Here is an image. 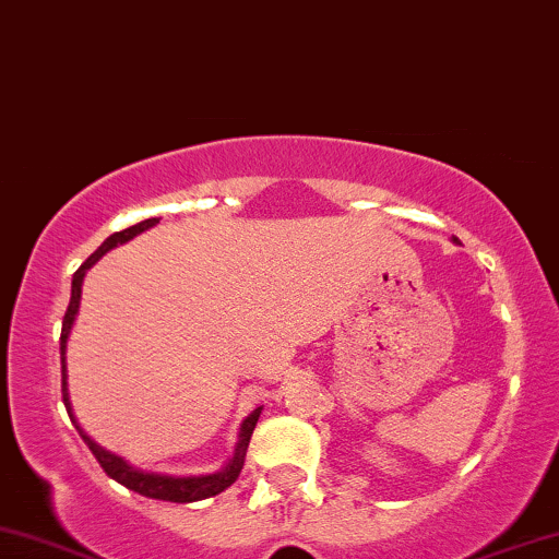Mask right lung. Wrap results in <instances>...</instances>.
<instances>
[{
    "label": "right lung",
    "mask_w": 559,
    "mask_h": 559,
    "mask_svg": "<svg viewBox=\"0 0 559 559\" xmlns=\"http://www.w3.org/2000/svg\"><path fill=\"white\" fill-rule=\"evenodd\" d=\"M158 219H145L135 226H128L123 231H116L110 234L108 239L103 241V245L95 249V252L87 257V260L80 264V270L72 274V295H70V305H68V312H64L62 318V333H60V362H62V403L64 408H68L70 420L75 424V428L83 436V441L87 443V449L93 451V456L98 459V464L103 466V472L110 476V479H116L118 484H123L126 489L131 491H139V495L148 497V499H164V501H179V504H189V501H199V499H209V497H216L219 491H224L226 487H231L234 481H237V476L241 472V466H245V456H247V449H249V439H252V431L257 426V420H260L262 408H254L252 414L245 418V424L239 428V441H237V449H234V456L229 459V464H226L222 472L216 474H201V476H166V474H153V472H141V468H135L128 464L123 456L112 454V451H105L103 447H98L91 436H87L83 428L78 426L75 416H72V408H70V395H68V368H64V350H68V337H70V330H72V322L78 318V310H80V297H83V280H85V272L91 270V266L100 260L105 252H110L112 247L118 245H126V241H131L133 237H139L141 231L151 229V226H156Z\"/></svg>",
    "instance_id": "obj_1"
}]
</instances>
